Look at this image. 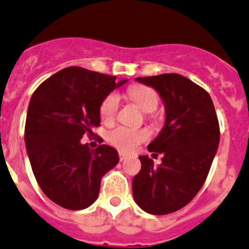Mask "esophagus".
<instances>
[{
	"label": "esophagus",
	"mask_w": 249,
	"mask_h": 249,
	"mask_svg": "<svg viewBox=\"0 0 249 249\" xmlns=\"http://www.w3.org/2000/svg\"><path fill=\"white\" fill-rule=\"evenodd\" d=\"M126 158H127V154L123 153V152H119V159H120V161L125 160V159H126Z\"/></svg>",
	"instance_id": "1"
}]
</instances>
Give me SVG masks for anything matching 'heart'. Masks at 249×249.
I'll return each instance as SVG.
<instances>
[{"mask_svg":"<svg viewBox=\"0 0 249 249\" xmlns=\"http://www.w3.org/2000/svg\"><path fill=\"white\" fill-rule=\"evenodd\" d=\"M132 102L136 103L143 112L151 113L157 109L159 105V96L154 89L146 85H134L127 91ZM120 98L117 92H110L106 96L100 106V117L102 122L112 123L117 115ZM151 134L147 129L118 126L108 132L107 140L112 146L123 152H131L137 148L140 143L147 141Z\"/></svg>","mask_w":249,"mask_h":249,"instance_id":"obj_1","label":"heart"}]
</instances>
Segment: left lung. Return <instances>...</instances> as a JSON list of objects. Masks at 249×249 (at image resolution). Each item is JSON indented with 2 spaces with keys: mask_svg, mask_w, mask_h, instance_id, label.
<instances>
[{
  "mask_svg": "<svg viewBox=\"0 0 249 249\" xmlns=\"http://www.w3.org/2000/svg\"><path fill=\"white\" fill-rule=\"evenodd\" d=\"M136 81L159 93L165 124L147 147L163 154L161 164L154 166L148 156L139 157L141 170L132 180V195L147 213L170 214L189 204L208 176L220 141L218 117L209 93L180 74Z\"/></svg>",
  "mask_w": 249,
  "mask_h": 249,
  "instance_id": "1",
  "label": "left lung"
}]
</instances>
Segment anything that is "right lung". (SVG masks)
<instances>
[{"label": "right lung", "instance_id": "right-lung-1", "mask_svg": "<svg viewBox=\"0 0 249 249\" xmlns=\"http://www.w3.org/2000/svg\"><path fill=\"white\" fill-rule=\"evenodd\" d=\"M127 80L80 67L62 69L31 96L25 144L33 173L43 194L71 211L90 207L100 194L101 178L119 161L117 149L81 143L100 126L103 98Z\"/></svg>", "mask_w": 249, "mask_h": 249}]
</instances>
